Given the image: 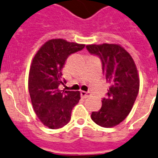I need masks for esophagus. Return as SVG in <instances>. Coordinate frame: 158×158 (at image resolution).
<instances>
[{
  "mask_svg": "<svg viewBox=\"0 0 158 158\" xmlns=\"http://www.w3.org/2000/svg\"><path fill=\"white\" fill-rule=\"evenodd\" d=\"M89 95H90L89 92L81 91V98H83V99H86V98H88Z\"/></svg>",
  "mask_w": 158,
  "mask_h": 158,
  "instance_id": "esophagus-1",
  "label": "esophagus"
}]
</instances>
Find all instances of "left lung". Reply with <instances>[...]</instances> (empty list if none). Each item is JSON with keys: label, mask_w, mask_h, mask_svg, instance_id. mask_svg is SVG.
Masks as SVG:
<instances>
[{"label": "left lung", "mask_w": 158, "mask_h": 158, "mask_svg": "<svg viewBox=\"0 0 158 158\" xmlns=\"http://www.w3.org/2000/svg\"><path fill=\"white\" fill-rule=\"evenodd\" d=\"M88 51L99 56L103 73L109 83L108 95L91 119L102 127L120 124L131 113L139 89V77L133 58L119 44L87 45Z\"/></svg>", "instance_id": "8db88e82"}]
</instances>
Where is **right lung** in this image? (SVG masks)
Returning <instances> with one entry per match:
<instances>
[{"label":"right lung","instance_id":"add662e5","mask_svg":"<svg viewBox=\"0 0 158 158\" xmlns=\"http://www.w3.org/2000/svg\"><path fill=\"white\" fill-rule=\"evenodd\" d=\"M84 44L64 39H51L34 55L28 75V90L34 112L41 123L50 129L64 127L71 119L73 107L80 100V92L60 90L62 69L69 55L81 50Z\"/></svg>","mask_w":158,"mask_h":158}]
</instances>
